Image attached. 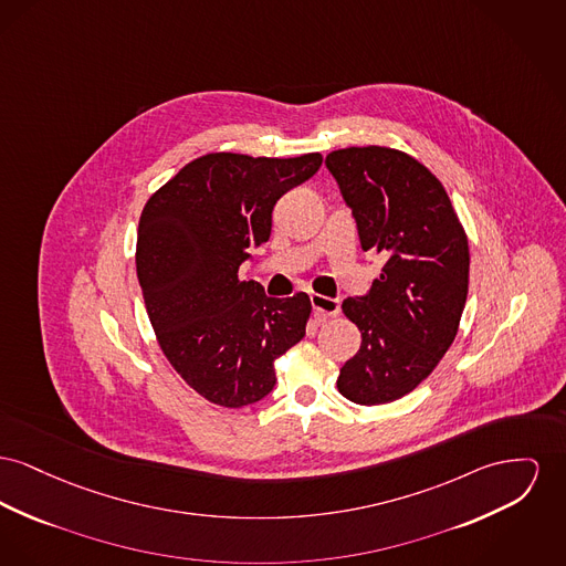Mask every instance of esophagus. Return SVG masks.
Returning <instances> with one entry per match:
<instances>
[{
	"mask_svg": "<svg viewBox=\"0 0 566 566\" xmlns=\"http://www.w3.org/2000/svg\"><path fill=\"white\" fill-rule=\"evenodd\" d=\"M312 307L321 318H333L339 314V301L325 297V295H312Z\"/></svg>",
	"mask_w": 566,
	"mask_h": 566,
	"instance_id": "34e87169",
	"label": "esophagus"
}]
</instances>
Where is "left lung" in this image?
Listing matches in <instances>:
<instances>
[{
	"mask_svg": "<svg viewBox=\"0 0 566 566\" xmlns=\"http://www.w3.org/2000/svg\"><path fill=\"white\" fill-rule=\"evenodd\" d=\"M353 209L364 252L387 263L364 297L342 303L361 332L337 378L361 406L403 398L455 339L468 295V239L442 184L391 147H346L325 160Z\"/></svg>",
	"mask_w": 566,
	"mask_h": 566,
	"instance_id": "8db88e82",
	"label": "left lung"
}]
</instances>
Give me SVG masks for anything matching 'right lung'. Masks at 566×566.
I'll return each mask as SVG.
<instances>
[{"mask_svg": "<svg viewBox=\"0 0 566 566\" xmlns=\"http://www.w3.org/2000/svg\"><path fill=\"white\" fill-rule=\"evenodd\" d=\"M321 165V154H207L140 213L136 275L158 344L175 371L218 406L269 396L275 359L305 335L310 297H266L261 284L239 280V266L269 239L280 197Z\"/></svg>", "mask_w": 566, "mask_h": 566, "instance_id": "1", "label": "right lung"}]
</instances>
